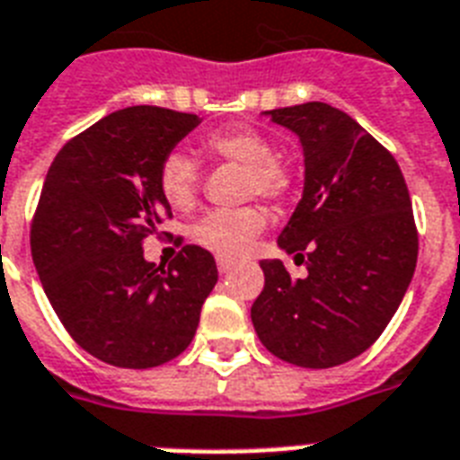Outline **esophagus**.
<instances>
[{"instance_id": "34e87169", "label": "esophagus", "mask_w": 460, "mask_h": 460, "mask_svg": "<svg viewBox=\"0 0 460 460\" xmlns=\"http://www.w3.org/2000/svg\"><path fill=\"white\" fill-rule=\"evenodd\" d=\"M234 267H236V260L222 258V255H219V258H217V270H219V272H222V274L231 272V270H234Z\"/></svg>"}]
</instances>
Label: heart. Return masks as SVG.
<instances>
[{"label": "heart", "mask_w": 460, "mask_h": 460, "mask_svg": "<svg viewBox=\"0 0 460 460\" xmlns=\"http://www.w3.org/2000/svg\"><path fill=\"white\" fill-rule=\"evenodd\" d=\"M212 157L245 166V193L262 195L267 200H281L291 190V172L274 159V146L252 126H229L205 140ZM159 193L173 209H190L198 198L200 172L188 155L169 153L157 173ZM267 217L258 208L215 209L193 224L190 236L198 245L222 255L238 258L265 231Z\"/></svg>", "instance_id": "obj_1"}]
</instances>
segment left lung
I'll list each match as a JSON object with an SVG mask.
<instances>
[{"label": "left lung", "mask_w": 460, "mask_h": 460, "mask_svg": "<svg viewBox=\"0 0 460 460\" xmlns=\"http://www.w3.org/2000/svg\"><path fill=\"white\" fill-rule=\"evenodd\" d=\"M265 117L301 140L303 198L277 243L305 260L307 277L262 260L251 320L272 356L324 370L370 349L406 296L418 262L411 195L392 153L346 111L305 102Z\"/></svg>", "instance_id": "left-lung-1"}]
</instances>
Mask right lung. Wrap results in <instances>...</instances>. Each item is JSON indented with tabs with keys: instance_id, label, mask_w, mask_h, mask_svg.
<instances>
[{
	"instance_id": "obj_1",
	"label": "right lung",
	"mask_w": 460,
	"mask_h": 460,
	"mask_svg": "<svg viewBox=\"0 0 460 460\" xmlns=\"http://www.w3.org/2000/svg\"><path fill=\"white\" fill-rule=\"evenodd\" d=\"M198 124L195 114L126 107L68 140L45 176L32 262L74 341L114 367L146 370L183 353L217 284L200 245H183L166 270L143 255L172 217L159 164Z\"/></svg>"
}]
</instances>
